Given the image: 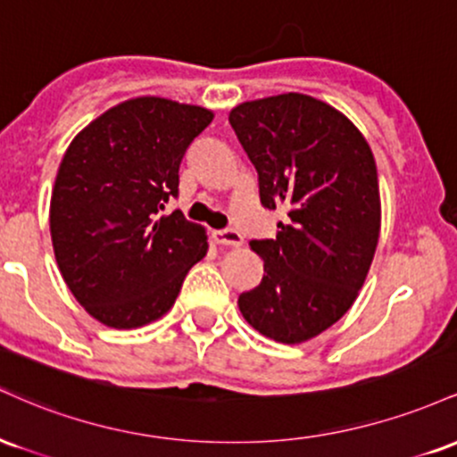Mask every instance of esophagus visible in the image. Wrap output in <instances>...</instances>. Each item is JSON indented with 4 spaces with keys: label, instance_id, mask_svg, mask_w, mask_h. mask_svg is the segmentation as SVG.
<instances>
[{
    "label": "esophagus",
    "instance_id": "1",
    "mask_svg": "<svg viewBox=\"0 0 457 457\" xmlns=\"http://www.w3.org/2000/svg\"><path fill=\"white\" fill-rule=\"evenodd\" d=\"M214 240H217L219 245H225V246H240L243 245V234L238 232V229L234 228H225V229H219V232H214Z\"/></svg>",
    "mask_w": 457,
    "mask_h": 457
}]
</instances>
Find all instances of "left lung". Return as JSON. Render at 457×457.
Here are the masks:
<instances>
[{"mask_svg":"<svg viewBox=\"0 0 457 457\" xmlns=\"http://www.w3.org/2000/svg\"><path fill=\"white\" fill-rule=\"evenodd\" d=\"M258 171L262 206L287 211L277 238L251 240L264 277L238 296L246 322L301 344L353 307L380 234L378 171L361 130L307 94H279L229 112Z\"/></svg>","mask_w":457,"mask_h":457,"instance_id":"8db88e82","label":"left lung"}]
</instances>
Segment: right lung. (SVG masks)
I'll return each instance as SVG.
<instances>
[{"label": "right lung", "instance_id": "1", "mask_svg": "<svg viewBox=\"0 0 457 457\" xmlns=\"http://www.w3.org/2000/svg\"><path fill=\"white\" fill-rule=\"evenodd\" d=\"M212 112L139 96L98 115L68 145L51 195L57 266L79 305L112 328L154 322L176 303L206 232L174 211L180 162Z\"/></svg>", "mask_w": 457, "mask_h": 457}]
</instances>
